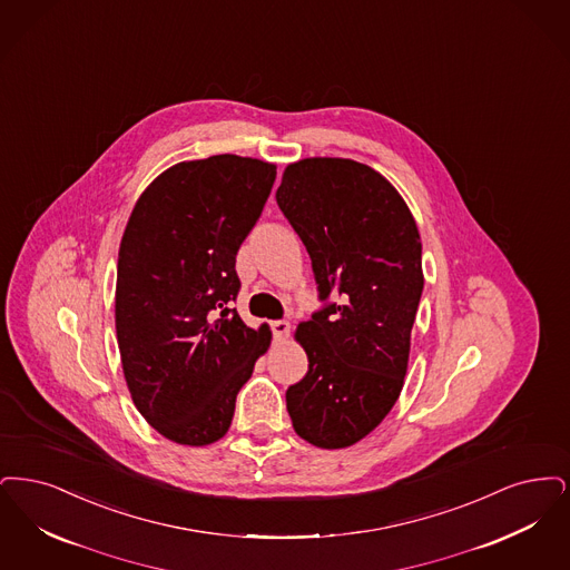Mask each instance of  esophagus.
Returning <instances> with one entry per match:
<instances>
[{"label":"esophagus","instance_id":"1","mask_svg":"<svg viewBox=\"0 0 570 570\" xmlns=\"http://www.w3.org/2000/svg\"><path fill=\"white\" fill-rule=\"evenodd\" d=\"M271 327H273V334L276 341H285V338L289 336V330H292V325H289V322H285V320L271 323Z\"/></svg>","mask_w":570,"mask_h":570}]
</instances>
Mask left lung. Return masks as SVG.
Instances as JSON below:
<instances>
[{"mask_svg":"<svg viewBox=\"0 0 570 570\" xmlns=\"http://www.w3.org/2000/svg\"><path fill=\"white\" fill-rule=\"evenodd\" d=\"M276 204L311 255L323 302L297 325L308 372L287 390V411L311 445H355L404 385L423 292L420 229L385 176L341 157L289 164Z\"/></svg>","mask_w":570,"mask_h":570,"instance_id":"1","label":"left lung"}]
</instances>
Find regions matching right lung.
<instances>
[{
	"label": "right lung",
	"instance_id": "1",
	"mask_svg": "<svg viewBox=\"0 0 570 570\" xmlns=\"http://www.w3.org/2000/svg\"><path fill=\"white\" fill-rule=\"evenodd\" d=\"M276 166L213 155L159 174L125 227L115 323L140 415L178 445L225 436L236 396L273 332L240 320L236 253L271 196Z\"/></svg>",
	"mask_w": 570,
	"mask_h": 570
}]
</instances>
